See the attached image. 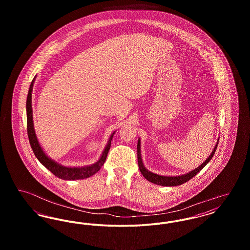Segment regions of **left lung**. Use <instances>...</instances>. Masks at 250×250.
Masks as SVG:
<instances>
[{
  "label": "left lung",
  "mask_w": 250,
  "mask_h": 250,
  "mask_svg": "<svg viewBox=\"0 0 250 250\" xmlns=\"http://www.w3.org/2000/svg\"><path fill=\"white\" fill-rule=\"evenodd\" d=\"M217 143H218V142L215 144L214 150H213V152L211 153V155H209V157L202 163L201 166L196 167L195 169L191 170V171L186 173V174H183V175H179V176H163V175H158V174H155L154 172L149 171V170L144 167V165H143L142 155H141V140L139 139L138 145H137V151H138V164H139V167H140V170H141L143 177L145 179H147L149 182H151V183H153V184L159 185V186H162V187H175V186H180V185H182V184L187 183V182L189 181L191 178H193L196 174H198V173L202 170L204 167L208 164V162L213 158V155H214V152H215V150H216V147H217Z\"/></svg>",
  "instance_id": "8db88e82"
}]
</instances>
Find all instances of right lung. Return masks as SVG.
<instances>
[{
	"instance_id": "obj_1",
	"label": "right lung",
	"mask_w": 250,
	"mask_h": 250,
	"mask_svg": "<svg viewBox=\"0 0 250 250\" xmlns=\"http://www.w3.org/2000/svg\"><path fill=\"white\" fill-rule=\"evenodd\" d=\"M36 81V77L32 81L29 92L27 95V101H26V111H27V132H28V138L29 142L31 144V147L34 151V154L36 158L39 160V162L46 167L49 171H51L55 176L62 180H81V179H86L92 175L95 174L101 167L104 165L106 158H107L109 148H110V143L112 140L113 135L115 134V131L110 135L107 146L105 147L102 155L100 156L99 160L95 162V164L90 166L85 167H65L61 165L59 163L52 160L50 157L46 155V153L43 151L41 145L36 137V131L34 127V121H33V107H32V92H33V86Z\"/></svg>"
}]
</instances>
